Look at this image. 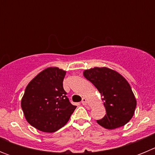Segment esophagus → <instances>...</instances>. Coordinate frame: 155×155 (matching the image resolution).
<instances>
[{
	"label": "esophagus",
	"instance_id": "esophagus-1",
	"mask_svg": "<svg viewBox=\"0 0 155 155\" xmlns=\"http://www.w3.org/2000/svg\"><path fill=\"white\" fill-rule=\"evenodd\" d=\"M87 102V99L86 98H82V101H81V104L82 105H86Z\"/></svg>",
	"mask_w": 155,
	"mask_h": 155
}]
</instances>
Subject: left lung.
<instances>
[{"instance_id": "1", "label": "left lung", "mask_w": 155, "mask_h": 155, "mask_svg": "<svg viewBox=\"0 0 155 155\" xmlns=\"http://www.w3.org/2000/svg\"><path fill=\"white\" fill-rule=\"evenodd\" d=\"M84 76L102 94L106 114L97 120L106 129H115L127 124L134 116L137 101L130 86L124 77L107 68L86 70Z\"/></svg>"}]
</instances>
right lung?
<instances>
[{"mask_svg": "<svg viewBox=\"0 0 155 155\" xmlns=\"http://www.w3.org/2000/svg\"><path fill=\"white\" fill-rule=\"evenodd\" d=\"M66 71L49 68L27 85L21 109L28 124L40 131L55 132L64 127L76 109L63 87Z\"/></svg>", "mask_w": 155, "mask_h": 155, "instance_id": "obj_1", "label": "right lung"}]
</instances>
